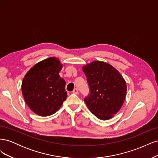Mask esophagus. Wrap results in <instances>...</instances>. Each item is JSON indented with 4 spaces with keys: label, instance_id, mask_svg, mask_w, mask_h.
Returning a JSON list of instances; mask_svg holds the SVG:
<instances>
[{
    "label": "esophagus",
    "instance_id": "34e87169",
    "mask_svg": "<svg viewBox=\"0 0 158 158\" xmlns=\"http://www.w3.org/2000/svg\"><path fill=\"white\" fill-rule=\"evenodd\" d=\"M73 93L75 94H78V90L77 88H74V90L73 91Z\"/></svg>",
    "mask_w": 158,
    "mask_h": 158
}]
</instances>
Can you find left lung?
I'll return each mask as SVG.
<instances>
[{
  "label": "left lung",
  "instance_id": "8db88e82",
  "mask_svg": "<svg viewBox=\"0 0 158 158\" xmlns=\"http://www.w3.org/2000/svg\"><path fill=\"white\" fill-rule=\"evenodd\" d=\"M82 69L89 89V94L84 98L88 109L101 120L112 118L125 99V80L115 69L105 62L94 61Z\"/></svg>",
  "mask_w": 158,
  "mask_h": 158
}]
</instances>
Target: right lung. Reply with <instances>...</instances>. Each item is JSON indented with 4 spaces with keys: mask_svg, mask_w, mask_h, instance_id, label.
I'll return each mask as SVG.
<instances>
[{
    "mask_svg": "<svg viewBox=\"0 0 158 158\" xmlns=\"http://www.w3.org/2000/svg\"><path fill=\"white\" fill-rule=\"evenodd\" d=\"M62 66L58 59L50 57L33 66L23 78V98L37 114L46 117L54 114L66 99V82L59 74Z\"/></svg>",
    "mask_w": 158,
    "mask_h": 158,
    "instance_id": "add662e5",
    "label": "right lung"
}]
</instances>
